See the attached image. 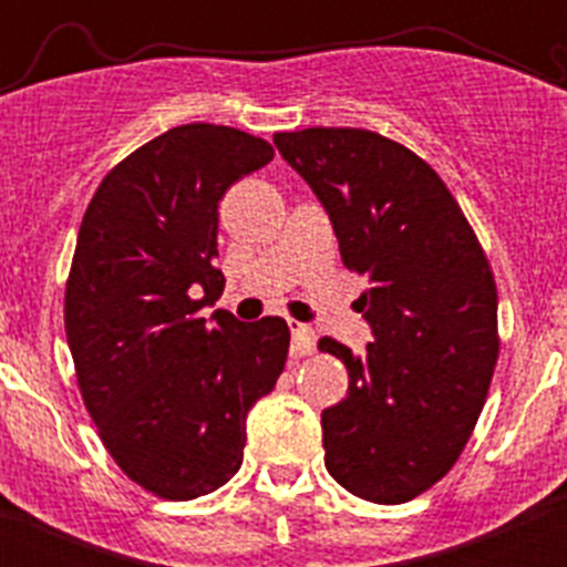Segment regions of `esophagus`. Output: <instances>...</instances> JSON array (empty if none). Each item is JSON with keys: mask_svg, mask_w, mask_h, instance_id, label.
Returning a JSON list of instances; mask_svg holds the SVG:
<instances>
[{"mask_svg": "<svg viewBox=\"0 0 567 567\" xmlns=\"http://www.w3.org/2000/svg\"><path fill=\"white\" fill-rule=\"evenodd\" d=\"M288 326H290V337H293V340H290V353H293V357H310V353L316 351V342H318L316 331H312L307 323H301V320H288Z\"/></svg>", "mask_w": 567, "mask_h": 567, "instance_id": "34e87169", "label": "esophagus"}]
</instances>
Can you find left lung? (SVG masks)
I'll return each mask as SVG.
<instances>
[{
	"instance_id": "8db88e82",
	"label": "left lung",
	"mask_w": 567,
	"mask_h": 567,
	"mask_svg": "<svg viewBox=\"0 0 567 567\" xmlns=\"http://www.w3.org/2000/svg\"><path fill=\"white\" fill-rule=\"evenodd\" d=\"M285 162L329 214L346 268L364 279L357 310L373 329L342 359L348 394L320 414L331 477L379 505H400L444 477L472 436L494 375L496 285L444 181L375 131L274 134Z\"/></svg>"
}]
</instances>
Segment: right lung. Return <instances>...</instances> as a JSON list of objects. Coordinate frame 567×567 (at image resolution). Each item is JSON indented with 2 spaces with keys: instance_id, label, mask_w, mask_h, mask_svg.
<instances>
[{
  "instance_id": "1",
  "label": "right lung",
  "mask_w": 567,
  "mask_h": 567,
  "mask_svg": "<svg viewBox=\"0 0 567 567\" xmlns=\"http://www.w3.org/2000/svg\"><path fill=\"white\" fill-rule=\"evenodd\" d=\"M274 147L230 125L156 136L101 181L65 285L79 390L114 463L151 494L186 502L241 468L247 414L285 370L282 318L241 323L214 307L219 203Z\"/></svg>"
}]
</instances>
